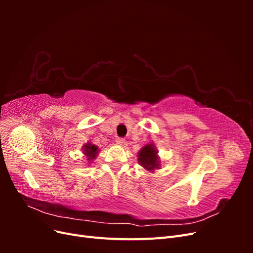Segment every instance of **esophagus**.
Instances as JSON below:
<instances>
[{
	"instance_id": "esophagus-1",
	"label": "esophagus",
	"mask_w": 253,
	"mask_h": 253,
	"mask_svg": "<svg viewBox=\"0 0 253 253\" xmlns=\"http://www.w3.org/2000/svg\"><path fill=\"white\" fill-rule=\"evenodd\" d=\"M116 143L117 144H124L125 143V138H121V137H118V138H116Z\"/></svg>"
}]
</instances>
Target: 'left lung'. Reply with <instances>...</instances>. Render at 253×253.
<instances>
[{
    "instance_id": "1",
    "label": "left lung",
    "mask_w": 253,
    "mask_h": 253,
    "mask_svg": "<svg viewBox=\"0 0 253 253\" xmlns=\"http://www.w3.org/2000/svg\"><path fill=\"white\" fill-rule=\"evenodd\" d=\"M138 162L139 164L149 171L154 170L155 168H158V157H157V151L154 149V147L151 144L145 145L143 147L138 155Z\"/></svg>"
}]
</instances>
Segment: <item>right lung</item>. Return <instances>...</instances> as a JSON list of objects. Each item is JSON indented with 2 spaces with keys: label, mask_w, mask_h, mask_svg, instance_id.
<instances>
[{
  "label": "right lung",
  "mask_w": 253,
  "mask_h": 253,
  "mask_svg": "<svg viewBox=\"0 0 253 253\" xmlns=\"http://www.w3.org/2000/svg\"><path fill=\"white\" fill-rule=\"evenodd\" d=\"M83 151H84V154L87 156V160H93V159H95L96 154L98 153L97 152L98 148L96 147V145L91 144V143H86L85 145H84Z\"/></svg>",
  "instance_id": "obj_1"
}]
</instances>
